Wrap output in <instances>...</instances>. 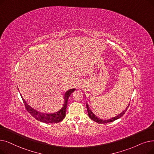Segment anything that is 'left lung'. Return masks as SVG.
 Listing matches in <instances>:
<instances>
[{
  "label": "left lung",
  "instance_id": "left-lung-1",
  "mask_svg": "<svg viewBox=\"0 0 154 154\" xmlns=\"http://www.w3.org/2000/svg\"><path fill=\"white\" fill-rule=\"evenodd\" d=\"M129 106H130V104H128V106H127V108H126V109L124 110L122 113H120V114L118 115V116H115V117H114V118H111V119H109L103 120V119H101L98 118L97 116H96V115H95L94 114V113L91 111V109H89V107L88 104H87V103H86V107H87V109H88V112L89 117L91 119H92L93 121H94L95 122H97V123H101V124H102V123H108L112 122L115 121L116 119H119V118H121V117L125 114V112H126V110H127V109H128V108L129 107Z\"/></svg>",
  "mask_w": 154,
  "mask_h": 154
}]
</instances>
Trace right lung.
<instances>
[{"label": "right lung", "mask_w": 154, "mask_h": 154, "mask_svg": "<svg viewBox=\"0 0 154 154\" xmlns=\"http://www.w3.org/2000/svg\"><path fill=\"white\" fill-rule=\"evenodd\" d=\"M75 90V89H70L69 91H66L65 93V95H64L65 101H64V104L62 107V108L60 110H59L58 112H56L55 113H53V114H48V113H43V112H38L35 110L34 109H32L29 105H28L24 99H23V101L26 110H27L29 112V114L33 118H35L36 119L45 123H57L58 122H60L61 121H62V120L65 118L68 99L71 94Z\"/></svg>", "instance_id": "right-lung-1"}]
</instances>
